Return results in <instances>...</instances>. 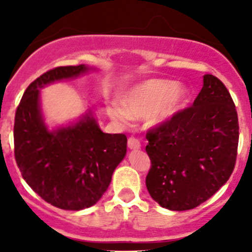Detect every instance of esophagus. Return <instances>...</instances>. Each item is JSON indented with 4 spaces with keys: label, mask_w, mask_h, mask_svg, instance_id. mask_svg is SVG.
<instances>
[{
    "label": "esophagus",
    "mask_w": 252,
    "mask_h": 252,
    "mask_svg": "<svg viewBox=\"0 0 252 252\" xmlns=\"http://www.w3.org/2000/svg\"><path fill=\"white\" fill-rule=\"evenodd\" d=\"M127 146L130 150H139L141 148V144L139 142V140H136L135 137H128Z\"/></svg>",
    "instance_id": "34e87169"
}]
</instances>
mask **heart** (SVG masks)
I'll return each instance as SVG.
<instances>
[{
  "mask_svg": "<svg viewBox=\"0 0 252 252\" xmlns=\"http://www.w3.org/2000/svg\"><path fill=\"white\" fill-rule=\"evenodd\" d=\"M190 98V90L169 79H149L122 94L121 106L111 104L107 113L120 125L132 119L148 117L151 126H161L173 120Z\"/></svg>",
  "mask_w": 252,
  "mask_h": 252,
  "instance_id": "heart-1",
  "label": "heart"
}]
</instances>
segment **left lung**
<instances>
[{"label":"left lung","instance_id":"1","mask_svg":"<svg viewBox=\"0 0 252 252\" xmlns=\"http://www.w3.org/2000/svg\"><path fill=\"white\" fill-rule=\"evenodd\" d=\"M151 169L146 188L170 211H188L212 197L235 168L239 119L230 92L203 75L193 106L146 135Z\"/></svg>","mask_w":252,"mask_h":252}]
</instances>
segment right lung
Wrapping results in <instances>:
<instances>
[{"mask_svg": "<svg viewBox=\"0 0 252 252\" xmlns=\"http://www.w3.org/2000/svg\"><path fill=\"white\" fill-rule=\"evenodd\" d=\"M94 70L81 64L44 73L26 88L15 116V159L22 178L44 201L66 211L90 208L101 199L126 157L127 137L104 133L91 107L77 120L50 127L40 91Z\"/></svg>", "mask_w": 252, "mask_h": 252, "instance_id": "obj_1", "label": "right lung"}]
</instances>
